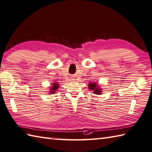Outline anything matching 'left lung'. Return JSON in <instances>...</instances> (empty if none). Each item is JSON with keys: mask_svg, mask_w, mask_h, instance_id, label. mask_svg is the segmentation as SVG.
I'll return each mask as SVG.
<instances>
[{"mask_svg": "<svg viewBox=\"0 0 152 152\" xmlns=\"http://www.w3.org/2000/svg\"><path fill=\"white\" fill-rule=\"evenodd\" d=\"M88 88L91 90H94V94H101V89L100 88H98V86H97V84H96V83H90L88 85Z\"/></svg>", "mask_w": 152, "mask_h": 152, "instance_id": "8db88e82", "label": "left lung"}]
</instances>
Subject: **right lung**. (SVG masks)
I'll use <instances>...</instances> for the list:
<instances>
[{"label": "right lung", "mask_w": 152, "mask_h": 152, "mask_svg": "<svg viewBox=\"0 0 152 152\" xmlns=\"http://www.w3.org/2000/svg\"><path fill=\"white\" fill-rule=\"evenodd\" d=\"M53 86H52V88L50 89V93H55V91H56L58 88V84H57L56 83H54V85H52Z\"/></svg>", "instance_id": "obj_1"}]
</instances>
